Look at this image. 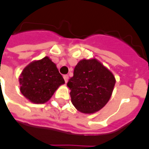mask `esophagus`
I'll return each mask as SVG.
<instances>
[{"instance_id":"esophagus-1","label":"esophagus","mask_w":149,"mask_h":149,"mask_svg":"<svg viewBox=\"0 0 149 149\" xmlns=\"http://www.w3.org/2000/svg\"><path fill=\"white\" fill-rule=\"evenodd\" d=\"M64 77V79H65V83H67V82H68V75H64V77Z\"/></svg>"}]
</instances>
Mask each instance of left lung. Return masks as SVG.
Returning a JSON list of instances; mask_svg holds the SVG:
<instances>
[{"mask_svg": "<svg viewBox=\"0 0 149 149\" xmlns=\"http://www.w3.org/2000/svg\"><path fill=\"white\" fill-rule=\"evenodd\" d=\"M115 83L112 72L92 58L78 62L67 86L71 90V101L75 108L82 113L92 114L108 103Z\"/></svg>", "mask_w": 149, "mask_h": 149, "instance_id": "8db88e82", "label": "left lung"}]
</instances>
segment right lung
I'll return each instance as SVG.
<instances>
[{"label": "right lung", "instance_id": "1", "mask_svg": "<svg viewBox=\"0 0 149 149\" xmlns=\"http://www.w3.org/2000/svg\"><path fill=\"white\" fill-rule=\"evenodd\" d=\"M20 90L25 98L34 104H44L55 91L65 84L56 65L49 56L34 61L25 67L20 78Z\"/></svg>", "mask_w": 149, "mask_h": 149}]
</instances>
